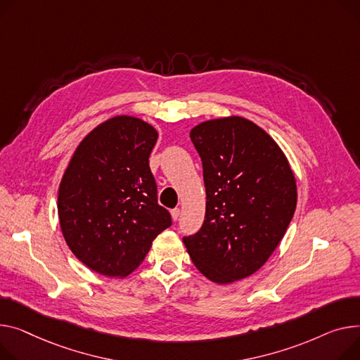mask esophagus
<instances>
[{
  "instance_id": "1",
  "label": "esophagus",
  "mask_w": 360,
  "mask_h": 360,
  "mask_svg": "<svg viewBox=\"0 0 360 360\" xmlns=\"http://www.w3.org/2000/svg\"><path fill=\"white\" fill-rule=\"evenodd\" d=\"M171 215H172L174 221H176V220L179 219V215H181V210H179V208H174V210L171 211Z\"/></svg>"
}]
</instances>
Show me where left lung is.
Wrapping results in <instances>:
<instances>
[{"label": "left lung", "mask_w": 360, "mask_h": 360, "mask_svg": "<svg viewBox=\"0 0 360 360\" xmlns=\"http://www.w3.org/2000/svg\"><path fill=\"white\" fill-rule=\"evenodd\" d=\"M202 160L207 193L200 231L184 237L197 269L215 283L259 271L288 229L297 184L278 143L257 124L231 115L189 133Z\"/></svg>", "instance_id": "8db88e82"}]
</instances>
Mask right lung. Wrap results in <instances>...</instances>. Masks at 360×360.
I'll use <instances>...</instances> for the list:
<instances>
[{
    "label": "right lung",
    "instance_id": "right-lung-1",
    "mask_svg": "<svg viewBox=\"0 0 360 360\" xmlns=\"http://www.w3.org/2000/svg\"><path fill=\"white\" fill-rule=\"evenodd\" d=\"M156 140V129L141 118L115 115L91 130L69 160L59 224L72 253L97 274L130 275L172 224L149 166Z\"/></svg>",
    "mask_w": 360,
    "mask_h": 360
}]
</instances>
